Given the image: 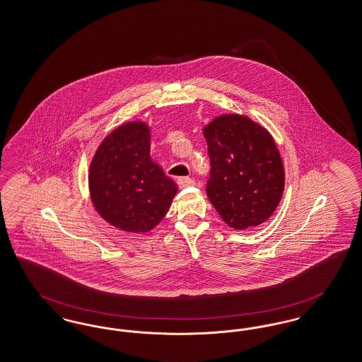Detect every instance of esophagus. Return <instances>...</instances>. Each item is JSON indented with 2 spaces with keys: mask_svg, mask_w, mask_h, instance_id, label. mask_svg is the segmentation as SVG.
<instances>
[{
  "mask_svg": "<svg viewBox=\"0 0 362 362\" xmlns=\"http://www.w3.org/2000/svg\"><path fill=\"white\" fill-rule=\"evenodd\" d=\"M177 186L180 188L189 187V186H195V180L187 177V176H182L177 179Z\"/></svg>",
  "mask_w": 362,
  "mask_h": 362,
  "instance_id": "obj_1",
  "label": "esophagus"
}]
</instances>
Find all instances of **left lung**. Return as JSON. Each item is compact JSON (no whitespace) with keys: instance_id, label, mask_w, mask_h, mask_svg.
Masks as SVG:
<instances>
[{"instance_id":"8db88e82","label":"left lung","mask_w":362,"mask_h":362,"mask_svg":"<svg viewBox=\"0 0 362 362\" xmlns=\"http://www.w3.org/2000/svg\"><path fill=\"white\" fill-rule=\"evenodd\" d=\"M210 158L206 192L218 214L238 230L274 214L284 168L271 134L247 117H218L203 129Z\"/></svg>"}]
</instances>
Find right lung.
<instances>
[{"instance_id": "add662e5", "label": "right lung", "mask_w": 362, "mask_h": 362, "mask_svg": "<svg viewBox=\"0 0 362 362\" xmlns=\"http://www.w3.org/2000/svg\"><path fill=\"white\" fill-rule=\"evenodd\" d=\"M143 122L124 124L100 145L90 164L88 186L103 219L125 232H148L164 218L177 191L149 156Z\"/></svg>"}]
</instances>
